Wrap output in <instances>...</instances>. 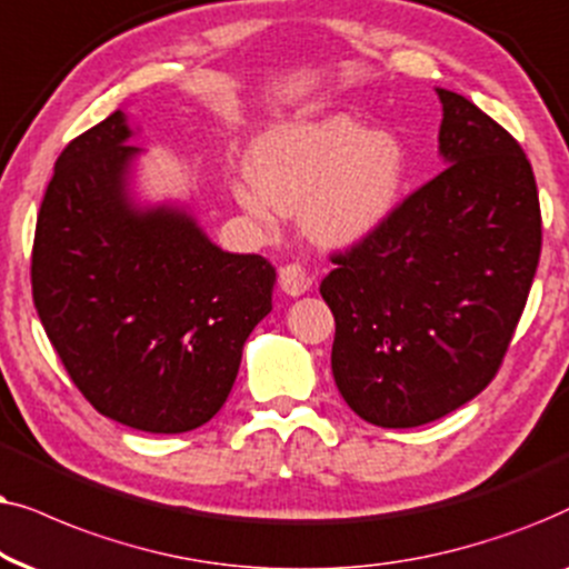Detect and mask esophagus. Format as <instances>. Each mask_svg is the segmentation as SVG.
<instances>
[{"mask_svg":"<svg viewBox=\"0 0 569 569\" xmlns=\"http://www.w3.org/2000/svg\"><path fill=\"white\" fill-rule=\"evenodd\" d=\"M278 283H280V289L289 293V297H301V293H307L309 286H312V278H309L305 264L291 262V264H286V268H280Z\"/></svg>","mask_w":569,"mask_h":569,"instance_id":"esophagus-1","label":"esophagus"}]
</instances>
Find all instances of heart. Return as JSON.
<instances>
[{
  "mask_svg": "<svg viewBox=\"0 0 569 569\" xmlns=\"http://www.w3.org/2000/svg\"><path fill=\"white\" fill-rule=\"evenodd\" d=\"M406 158L396 134L351 117L283 121L249 150V177L233 187L249 213L272 223L305 210V226L330 247L369 237L396 208Z\"/></svg>",
  "mask_w": 569,
  "mask_h": 569,
  "instance_id": "b5f03b06",
  "label": "heart"
}]
</instances>
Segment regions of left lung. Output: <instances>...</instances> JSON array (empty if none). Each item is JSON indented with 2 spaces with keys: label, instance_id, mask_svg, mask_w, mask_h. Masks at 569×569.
Masks as SVG:
<instances>
[{
  "label": "left lung",
  "instance_id": "8db88e82",
  "mask_svg": "<svg viewBox=\"0 0 569 569\" xmlns=\"http://www.w3.org/2000/svg\"><path fill=\"white\" fill-rule=\"evenodd\" d=\"M448 169L346 252L320 293L332 377L363 421L421 427L495 380L541 254L533 169L479 106L437 88Z\"/></svg>",
  "mask_w": 569,
  "mask_h": 569
}]
</instances>
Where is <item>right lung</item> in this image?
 I'll list each match as a JSON object with an SVG mask.
<instances>
[{
	"instance_id": "obj_1",
	"label": "right lung",
	"mask_w": 569,
	"mask_h": 569,
	"mask_svg": "<svg viewBox=\"0 0 569 569\" xmlns=\"http://www.w3.org/2000/svg\"><path fill=\"white\" fill-rule=\"evenodd\" d=\"M130 138L113 111L57 158L36 223L33 305L98 413L179 435L229 398L244 340L272 309L276 268L223 252L184 208L134 206Z\"/></svg>"
}]
</instances>
